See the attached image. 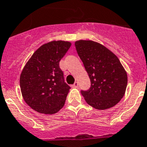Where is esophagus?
<instances>
[{"mask_svg": "<svg viewBox=\"0 0 147 147\" xmlns=\"http://www.w3.org/2000/svg\"><path fill=\"white\" fill-rule=\"evenodd\" d=\"M78 86H79L78 82H75L74 83V85H73V86H72L74 87V88H77V87H78Z\"/></svg>", "mask_w": 147, "mask_h": 147, "instance_id": "obj_1", "label": "esophagus"}]
</instances>
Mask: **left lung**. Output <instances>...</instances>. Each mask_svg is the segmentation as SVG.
<instances>
[{
  "instance_id": "8db88e82",
  "label": "left lung",
  "mask_w": 147,
  "mask_h": 147,
  "mask_svg": "<svg viewBox=\"0 0 147 147\" xmlns=\"http://www.w3.org/2000/svg\"><path fill=\"white\" fill-rule=\"evenodd\" d=\"M91 81L88 90H81L87 104L98 110L115 106L124 96L127 87V74L119 59L111 51L92 40L75 43Z\"/></svg>"
}]
</instances>
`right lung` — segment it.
Wrapping results in <instances>:
<instances>
[{"label":"right lung","mask_w":147,"mask_h":147,"mask_svg":"<svg viewBox=\"0 0 147 147\" xmlns=\"http://www.w3.org/2000/svg\"><path fill=\"white\" fill-rule=\"evenodd\" d=\"M71 46L62 40L43 44L24 67L20 76L22 94L37 112L54 114L65 105L71 87L65 82L59 61Z\"/></svg>","instance_id":"add662e5"}]
</instances>
